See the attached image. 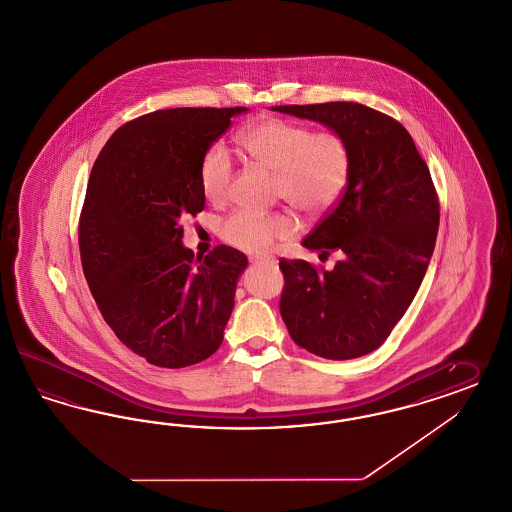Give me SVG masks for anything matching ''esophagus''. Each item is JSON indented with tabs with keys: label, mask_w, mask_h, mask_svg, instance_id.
<instances>
[{
	"label": "esophagus",
	"mask_w": 512,
	"mask_h": 512,
	"mask_svg": "<svg viewBox=\"0 0 512 512\" xmlns=\"http://www.w3.org/2000/svg\"><path fill=\"white\" fill-rule=\"evenodd\" d=\"M250 264H271L269 258H250Z\"/></svg>",
	"instance_id": "obj_1"
}]
</instances>
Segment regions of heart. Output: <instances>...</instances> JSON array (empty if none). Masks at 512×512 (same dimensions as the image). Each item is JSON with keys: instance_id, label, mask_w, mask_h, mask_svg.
<instances>
[{"instance_id": "heart-1", "label": "heart", "mask_w": 512, "mask_h": 512, "mask_svg": "<svg viewBox=\"0 0 512 512\" xmlns=\"http://www.w3.org/2000/svg\"><path fill=\"white\" fill-rule=\"evenodd\" d=\"M241 144L260 165L275 172V195L309 216L334 209L351 176V146L334 129L313 131L300 121L283 117L262 119L241 134ZM235 161L220 142L201 157L199 184L210 203L229 197ZM298 218L290 210H235L220 224V237L247 252L264 254L298 233Z\"/></svg>"}]
</instances>
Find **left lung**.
<instances>
[{
  "label": "left lung",
  "instance_id": "8db88e82",
  "mask_svg": "<svg viewBox=\"0 0 512 512\" xmlns=\"http://www.w3.org/2000/svg\"><path fill=\"white\" fill-rule=\"evenodd\" d=\"M313 119L351 146L340 203L303 247L332 252V271L284 260L281 317L290 338L322 359H357L378 349L406 313L435 250L440 205L427 163L397 119L357 102L277 106Z\"/></svg>",
  "mask_w": 512,
  "mask_h": 512
}]
</instances>
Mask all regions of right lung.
<instances>
[{
	"mask_svg": "<svg viewBox=\"0 0 512 512\" xmlns=\"http://www.w3.org/2000/svg\"><path fill=\"white\" fill-rule=\"evenodd\" d=\"M247 108H174L121 125L96 157L79 214L81 265L96 305L133 353L161 368L209 359L222 345L247 256L184 248L205 209L203 153Z\"/></svg>",
	"mask_w": 512,
	"mask_h": 512,
	"instance_id": "obj_1",
	"label": "right lung"
}]
</instances>
